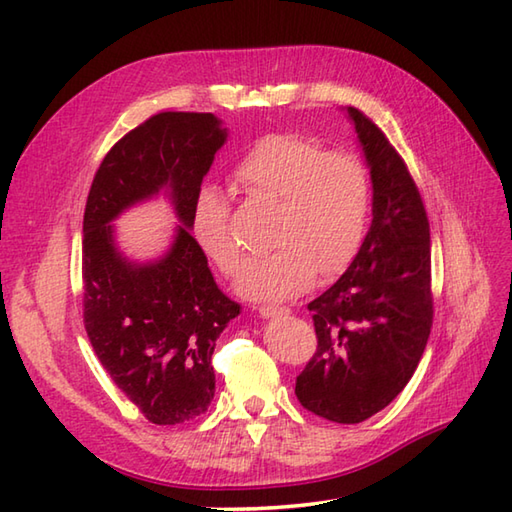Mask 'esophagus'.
<instances>
[{"label":"esophagus","instance_id":"esophagus-1","mask_svg":"<svg viewBox=\"0 0 512 512\" xmlns=\"http://www.w3.org/2000/svg\"><path fill=\"white\" fill-rule=\"evenodd\" d=\"M259 314H262L264 319L268 317H286V314H290L288 308H277V306H262L259 308Z\"/></svg>","mask_w":512,"mask_h":512}]
</instances>
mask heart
I'll return each mask as SVG.
<instances>
[{"mask_svg": "<svg viewBox=\"0 0 512 512\" xmlns=\"http://www.w3.org/2000/svg\"><path fill=\"white\" fill-rule=\"evenodd\" d=\"M246 200L275 204L277 246L250 259L239 292L257 301L301 295L317 273L334 275L350 266L361 248L372 211V176L352 151H325L319 140L270 134L250 147L231 173ZM191 228L200 248L226 275L242 264L228 204L215 189H204L193 204Z\"/></svg>", "mask_w": 512, "mask_h": 512, "instance_id": "heart-1", "label": "heart"}]
</instances>
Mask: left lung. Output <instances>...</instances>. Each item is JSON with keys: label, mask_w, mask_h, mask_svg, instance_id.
Masks as SVG:
<instances>
[{"label": "left lung", "mask_w": 512, "mask_h": 512, "mask_svg": "<svg viewBox=\"0 0 512 512\" xmlns=\"http://www.w3.org/2000/svg\"><path fill=\"white\" fill-rule=\"evenodd\" d=\"M372 173V226L354 262L308 303L317 352L295 394L314 416L356 424L385 409L416 372L433 323L431 237L411 173L380 127L347 107Z\"/></svg>", "instance_id": "obj_1"}]
</instances>
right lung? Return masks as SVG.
I'll list each match as a JSON object with an SVG mask.
<instances>
[{"label":"right lung","instance_id":"add662e5","mask_svg":"<svg viewBox=\"0 0 512 512\" xmlns=\"http://www.w3.org/2000/svg\"><path fill=\"white\" fill-rule=\"evenodd\" d=\"M224 143L226 129L213 114L160 112L107 151L85 204V332L116 387L154 424H180L209 409L215 341L239 314L191 235L202 178ZM160 190L183 224L156 263H129L109 222Z\"/></svg>","mask_w":512,"mask_h":512}]
</instances>
